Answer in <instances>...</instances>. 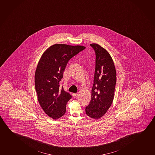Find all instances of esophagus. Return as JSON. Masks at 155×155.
I'll return each instance as SVG.
<instances>
[{
	"instance_id": "obj_1",
	"label": "esophagus",
	"mask_w": 155,
	"mask_h": 155,
	"mask_svg": "<svg viewBox=\"0 0 155 155\" xmlns=\"http://www.w3.org/2000/svg\"><path fill=\"white\" fill-rule=\"evenodd\" d=\"M78 94H75V93L72 94V96H73V97H74V98H76V97H78Z\"/></svg>"
}]
</instances>
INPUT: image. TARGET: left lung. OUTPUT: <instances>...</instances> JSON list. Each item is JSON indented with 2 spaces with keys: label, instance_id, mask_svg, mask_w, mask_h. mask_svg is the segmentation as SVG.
<instances>
[{
  "label": "left lung",
  "instance_id": "1",
  "mask_svg": "<svg viewBox=\"0 0 155 155\" xmlns=\"http://www.w3.org/2000/svg\"><path fill=\"white\" fill-rule=\"evenodd\" d=\"M90 45L96 55L95 70L91 100L85 109L86 114L98 119L107 112L114 98L116 71L111 56L108 51L97 44Z\"/></svg>",
  "mask_w": 155,
  "mask_h": 155
}]
</instances>
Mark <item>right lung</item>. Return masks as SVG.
<instances>
[{"instance_id": "obj_1", "label": "right lung", "mask_w": 155, "mask_h": 155, "mask_svg": "<svg viewBox=\"0 0 155 155\" xmlns=\"http://www.w3.org/2000/svg\"><path fill=\"white\" fill-rule=\"evenodd\" d=\"M83 46L56 44L48 48L39 61L35 75L38 101L45 114L53 119L63 116L71 95L60 83L70 58L85 49Z\"/></svg>"}]
</instances>
